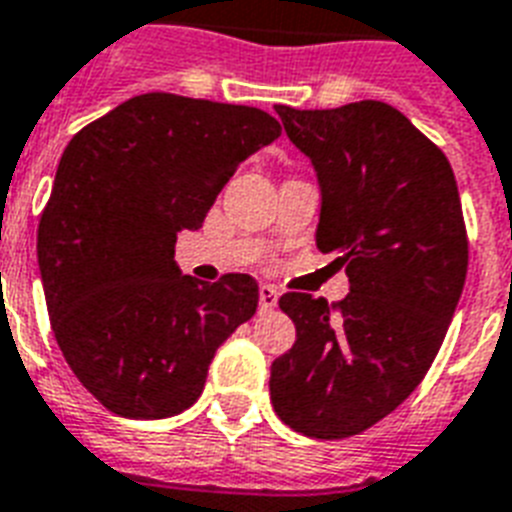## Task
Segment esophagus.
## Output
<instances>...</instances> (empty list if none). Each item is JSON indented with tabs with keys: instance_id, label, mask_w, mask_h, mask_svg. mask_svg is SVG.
<instances>
[{
	"instance_id": "34e87169",
	"label": "esophagus",
	"mask_w": 512,
	"mask_h": 512,
	"mask_svg": "<svg viewBox=\"0 0 512 512\" xmlns=\"http://www.w3.org/2000/svg\"><path fill=\"white\" fill-rule=\"evenodd\" d=\"M279 303V289L271 287V284H260V313L273 311Z\"/></svg>"
}]
</instances>
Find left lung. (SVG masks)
<instances>
[{
  "instance_id": "8db88e82",
  "label": "left lung",
  "mask_w": 512,
  "mask_h": 512,
  "mask_svg": "<svg viewBox=\"0 0 512 512\" xmlns=\"http://www.w3.org/2000/svg\"><path fill=\"white\" fill-rule=\"evenodd\" d=\"M276 114L319 175L316 247L350 292L281 295L297 340L273 361L271 404L303 436L348 438L412 396L444 342L468 273L460 191L444 151L388 103Z\"/></svg>"
}]
</instances>
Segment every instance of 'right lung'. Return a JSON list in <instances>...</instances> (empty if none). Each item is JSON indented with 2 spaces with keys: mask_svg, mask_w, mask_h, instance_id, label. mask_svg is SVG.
<instances>
[{
  "mask_svg": "<svg viewBox=\"0 0 512 512\" xmlns=\"http://www.w3.org/2000/svg\"><path fill=\"white\" fill-rule=\"evenodd\" d=\"M279 135L260 108L148 92L66 146L36 257L63 358L108 412L162 420L188 409L215 350L255 316L252 276H183L175 241Z\"/></svg>",
  "mask_w": 512,
  "mask_h": 512,
  "instance_id": "1",
  "label": "right lung"
}]
</instances>
